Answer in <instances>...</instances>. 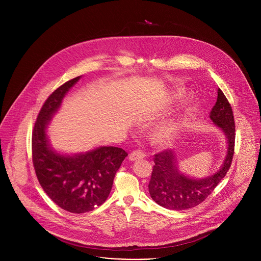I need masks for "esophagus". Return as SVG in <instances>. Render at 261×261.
<instances>
[{"label": "esophagus", "instance_id": "obj_1", "mask_svg": "<svg viewBox=\"0 0 261 261\" xmlns=\"http://www.w3.org/2000/svg\"><path fill=\"white\" fill-rule=\"evenodd\" d=\"M145 157V153L142 151V150H136V151H133L130 155H129V159L131 161H135V160H139V159H142Z\"/></svg>", "mask_w": 261, "mask_h": 261}]
</instances>
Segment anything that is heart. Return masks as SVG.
Masks as SVG:
<instances>
[{
	"label": "heart",
	"instance_id": "obj_1",
	"mask_svg": "<svg viewBox=\"0 0 261 261\" xmlns=\"http://www.w3.org/2000/svg\"><path fill=\"white\" fill-rule=\"evenodd\" d=\"M180 125H181V121H179L177 123H172V124H169V125L163 127V129H161L160 132L158 133L159 139L162 141L170 140L176 134Z\"/></svg>",
	"mask_w": 261,
	"mask_h": 261
}]
</instances>
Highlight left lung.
I'll list each match as a JSON object with an SVG mask.
<instances>
[{"mask_svg": "<svg viewBox=\"0 0 261 261\" xmlns=\"http://www.w3.org/2000/svg\"><path fill=\"white\" fill-rule=\"evenodd\" d=\"M210 118L227 136L228 151L224 163L215 174L194 179L177 170L174 153L170 150L155 154V165L148 182V192L153 200L161 206L182 211L200 204L212 194L229 170L234 154L236 125L231 105L220 89H218L217 102L212 108Z\"/></svg>", "mask_w": 261, "mask_h": 261, "instance_id": "obj_1", "label": "left lung"}]
</instances>
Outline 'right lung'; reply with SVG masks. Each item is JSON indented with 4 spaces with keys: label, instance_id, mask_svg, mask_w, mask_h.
I'll return each mask as SVG.
<instances>
[{
    "label": "right lung",
    "instance_id": "1",
    "mask_svg": "<svg viewBox=\"0 0 261 261\" xmlns=\"http://www.w3.org/2000/svg\"><path fill=\"white\" fill-rule=\"evenodd\" d=\"M80 79L68 81L48 96L32 135L33 165L41 187L57 205L74 214L91 212L107 199L115 175L128 155L116 146H100L72 157L50 150L45 133L48 121Z\"/></svg>",
    "mask_w": 261,
    "mask_h": 261
}]
</instances>
